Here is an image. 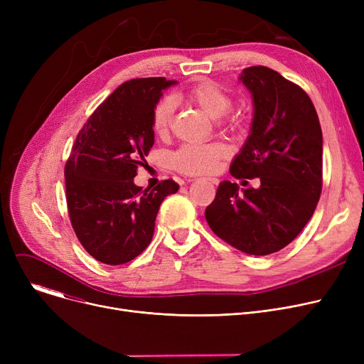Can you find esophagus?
Returning a JSON list of instances; mask_svg holds the SVG:
<instances>
[{
  "mask_svg": "<svg viewBox=\"0 0 364 364\" xmlns=\"http://www.w3.org/2000/svg\"><path fill=\"white\" fill-rule=\"evenodd\" d=\"M206 180H208L209 183H213V184H218V183H220L217 178H206Z\"/></svg>",
  "mask_w": 364,
  "mask_h": 364,
  "instance_id": "1",
  "label": "esophagus"
}]
</instances>
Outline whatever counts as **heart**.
Instances as JSON below:
<instances>
[{"mask_svg": "<svg viewBox=\"0 0 364 364\" xmlns=\"http://www.w3.org/2000/svg\"><path fill=\"white\" fill-rule=\"evenodd\" d=\"M180 97L200 107L211 118L221 117V125L237 128L242 118L235 113H227L233 105L230 92L214 82H198L180 94ZM176 105L171 97H162L151 110V129L158 137H166L174 121ZM225 117H223L222 114ZM227 156V149L221 143H184L171 153L169 162L176 171L186 176H205L217 171L220 161Z\"/></svg>", "mask_w": 364, "mask_h": 364, "instance_id": "b5f03b06", "label": "heart"}]
</instances>
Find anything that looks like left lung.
<instances>
[{
	"label": "left lung",
	"instance_id": "left-lung-1",
	"mask_svg": "<svg viewBox=\"0 0 364 364\" xmlns=\"http://www.w3.org/2000/svg\"><path fill=\"white\" fill-rule=\"evenodd\" d=\"M252 92L251 134L230 174L257 188L221 181L205 218L225 243L250 255L274 254L310 221L323 186V136L316 107L299 85L265 66L246 68Z\"/></svg>",
	"mask_w": 364,
	"mask_h": 364
}]
</instances>
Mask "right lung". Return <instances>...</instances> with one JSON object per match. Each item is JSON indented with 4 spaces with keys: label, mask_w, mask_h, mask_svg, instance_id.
I'll return each instance as SVG.
<instances>
[{
    "label": "right lung",
    "mask_w": 364,
    "mask_h": 364,
    "mask_svg": "<svg viewBox=\"0 0 364 364\" xmlns=\"http://www.w3.org/2000/svg\"><path fill=\"white\" fill-rule=\"evenodd\" d=\"M165 78L121 84L87 119L65 165L66 203L73 232L84 250L109 265L125 264L149 246L162 200L176 193L174 180L151 190L134 184L155 143L151 110Z\"/></svg>",
    "instance_id": "right-lung-1"
}]
</instances>
